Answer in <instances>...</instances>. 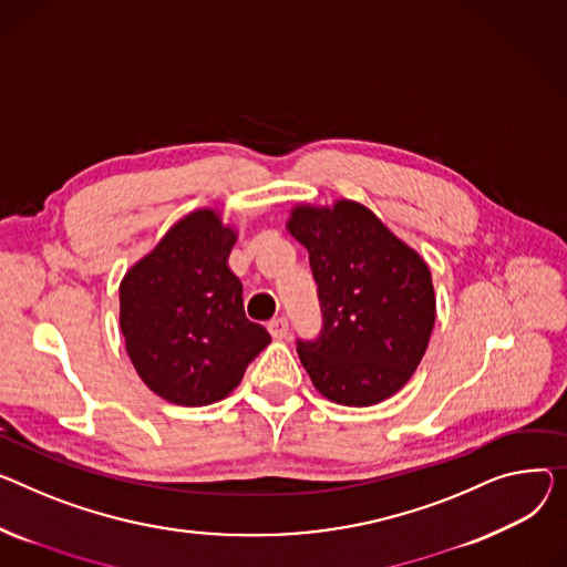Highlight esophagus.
Listing matches in <instances>:
<instances>
[{"label": "esophagus", "instance_id": "obj_1", "mask_svg": "<svg viewBox=\"0 0 567 567\" xmlns=\"http://www.w3.org/2000/svg\"><path fill=\"white\" fill-rule=\"evenodd\" d=\"M269 332L274 334V339H285L287 337V332H289V323H287V319H274L271 323H269Z\"/></svg>", "mask_w": 567, "mask_h": 567}]
</instances>
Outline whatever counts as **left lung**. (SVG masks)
<instances>
[{
    "label": "left lung",
    "mask_w": 567,
    "mask_h": 567,
    "mask_svg": "<svg viewBox=\"0 0 567 567\" xmlns=\"http://www.w3.org/2000/svg\"><path fill=\"white\" fill-rule=\"evenodd\" d=\"M287 230L308 248L319 285L323 330L315 342H298L315 388L351 408L394 396L420 367L435 326L429 264L347 198L291 207Z\"/></svg>",
    "instance_id": "1"
}]
</instances>
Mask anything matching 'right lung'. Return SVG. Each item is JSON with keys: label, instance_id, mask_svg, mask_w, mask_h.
Listing matches in <instances>:
<instances>
[{"label": "right lung", "instance_id": "right-lung-1", "mask_svg": "<svg viewBox=\"0 0 567 567\" xmlns=\"http://www.w3.org/2000/svg\"><path fill=\"white\" fill-rule=\"evenodd\" d=\"M237 230L200 207L179 218L121 280V330L138 379L157 396L200 408L228 396L269 347L246 319L228 267Z\"/></svg>", "mask_w": 567, "mask_h": 567}]
</instances>
